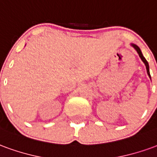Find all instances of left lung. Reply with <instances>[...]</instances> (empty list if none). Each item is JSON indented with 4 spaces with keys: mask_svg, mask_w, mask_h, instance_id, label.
<instances>
[{
    "mask_svg": "<svg viewBox=\"0 0 157 157\" xmlns=\"http://www.w3.org/2000/svg\"><path fill=\"white\" fill-rule=\"evenodd\" d=\"M130 45H131L132 47H133V48H135V50L137 51V53H138L139 56H140V58L141 59L142 61L144 62V64H145V68H146V71H147V74H148V75H149V77H150V79L151 80V75H150V69H149V64H148V62H147V60L145 59V57H144V56H143V55H142V52H141V50H140V48H139V47H138V46H137V45H136V44H130Z\"/></svg>",
    "mask_w": 157,
    "mask_h": 157,
    "instance_id": "obj_1",
    "label": "left lung"
}]
</instances>
